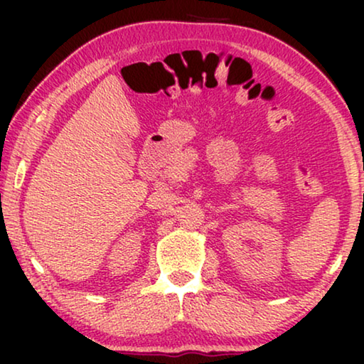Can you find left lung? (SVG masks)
I'll list each match as a JSON object with an SVG mask.
<instances>
[{
    "instance_id": "8db88e82",
    "label": "left lung",
    "mask_w": 364,
    "mask_h": 364,
    "mask_svg": "<svg viewBox=\"0 0 364 364\" xmlns=\"http://www.w3.org/2000/svg\"><path fill=\"white\" fill-rule=\"evenodd\" d=\"M363 200H364V196H363Z\"/></svg>"
}]
</instances>
